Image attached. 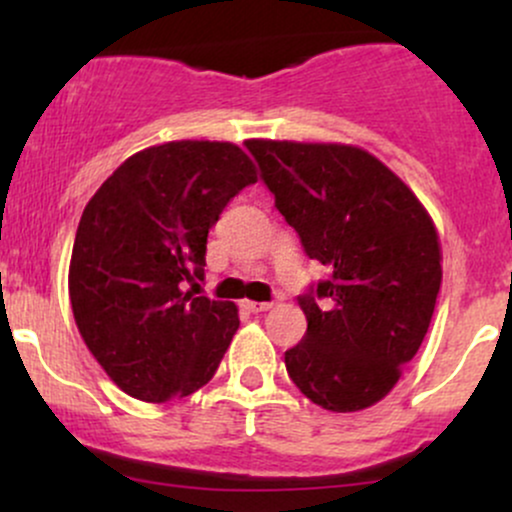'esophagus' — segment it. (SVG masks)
Wrapping results in <instances>:
<instances>
[{
  "mask_svg": "<svg viewBox=\"0 0 512 512\" xmlns=\"http://www.w3.org/2000/svg\"><path fill=\"white\" fill-rule=\"evenodd\" d=\"M274 303H260V301H243V308L250 310V313H264V310L272 308Z\"/></svg>",
  "mask_w": 512,
  "mask_h": 512,
  "instance_id": "esophagus-1",
  "label": "esophagus"
}]
</instances>
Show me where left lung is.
<instances>
[{
    "label": "left lung",
    "instance_id": "left-lung-1",
    "mask_svg": "<svg viewBox=\"0 0 512 512\" xmlns=\"http://www.w3.org/2000/svg\"><path fill=\"white\" fill-rule=\"evenodd\" d=\"M276 209L305 252L332 269L298 298L308 330L284 354L310 402L349 414L402 378L431 325L443 281L436 223L411 187L354 144L248 139Z\"/></svg>",
    "mask_w": 512,
    "mask_h": 512
}]
</instances>
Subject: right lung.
Listing matches in <instances>:
<instances>
[{"mask_svg":"<svg viewBox=\"0 0 512 512\" xmlns=\"http://www.w3.org/2000/svg\"><path fill=\"white\" fill-rule=\"evenodd\" d=\"M252 182L240 146L180 139L132 154L88 199L69 301L88 351L129 397L180 399L214 378L238 308L187 284L204 276L209 228Z\"/></svg>","mask_w":512,"mask_h":512,"instance_id":"right-lung-1","label":"right lung"}]
</instances>
